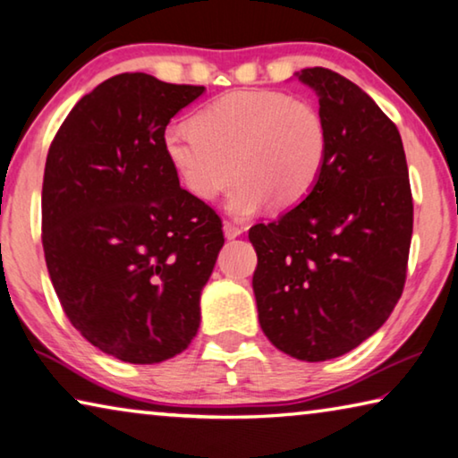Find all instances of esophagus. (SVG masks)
I'll return each mask as SVG.
<instances>
[{
	"instance_id": "obj_1",
	"label": "esophagus",
	"mask_w": 458,
	"mask_h": 458,
	"mask_svg": "<svg viewBox=\"0 0 458 458\" xmlns=\"http://www.w3.org/2000/svg\"><path fill=\"white\" fill-rule=\"evenodd\" d=\"M242 226H238V224L226 220L224 222V234H226V238H238L242 234Z\"/></svg>"
}]
</instances>
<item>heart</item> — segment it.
Returning <instances> with one entry per match:
<instances>
[{"mask_svg":"<svg viewBox=\"0 0 458 458\" xmlns=\"http://www.w3.org/2000/svg\"><path fill=\"white\" fill-rule=\"evenodd\" d=\"M163 150L193 198L214 201L234 181L230 212L250 216L271 199L287 209L320 181L330 132L320 107L285 91H232L191 122L163 132Z\"/></svg>","mask_w":458,"mask_h":458,"instance_id":"obj_1","label":"heart"}]
</instances>
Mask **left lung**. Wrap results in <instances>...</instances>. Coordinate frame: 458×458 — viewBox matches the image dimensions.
<instances>
[{"instance_id":"obj_1","label":"left lung","mask_w":458,"mask_h":458,"mask_svg":"<svg viewBox=\"0 0 458 458\" xmlns=\"http://www.w3.org/2000/svg\"><path fill=\"white\" fill-rule=\"evenodd\" d=\"M330 132L324 173L300 206L255 224L252 289L265 336L289 357L328 360L381 328L403 293L413 228L397 126L330 69H303Z\"/></svg>"}]
</instances>
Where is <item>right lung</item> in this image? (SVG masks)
<instances>
[{
    "label": "right lung",
    "instance_id": "1",
    "mask_svg": "<svg viewBox=\"0 0 458 458\" xmlns=\"http://www.w3.org/2000/svg\"><path fill=\"white\" fill-rule=\"evenodd\" d=\"M201 85L110 77L77 101L50 142L42 249L69 322L101 352L152 365L199 328V293L222 220L179 187L163 132Z\"/></svg>",
    "mask_w": 458,
    "mask_h": 458
}]
</instances>
